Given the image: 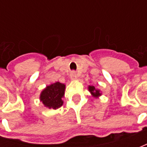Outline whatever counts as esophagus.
<instances>
[{
    "label": "esophagus",
    "instance_id": "1",
    "mask_svg": "<svg viewBox=\"0 0 147 147\" xmlns=\"http://www.w3.org/2000/svg\"><path fill=\"white\" fill-rule=\"evenodd\" d=\"M70 78L72 80H76L77 78H78L76 73H75L74 71H72L70 73Z\"/></svg>",
    "mask_w": 147,
    "mask_h": 147
}]
</instances>
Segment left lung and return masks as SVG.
I'll return each instance as SVG.
<instances>
[{"mask_svg": "<svg viewBox=\"0 0 147 147\" xmlns=\"http://www.w3.org/2000/svg\"><path fill=\"white\" fill-rule=\"evenodd\" d=\"M88 90H89V92H91V94L94 97H99V96L101 95L100 90L95 88L94 86H88Z\"/></svg>", "mask_w": 147, "mask_h": 147, "instance_id": "1", "label": "left lung"}]
</instances>
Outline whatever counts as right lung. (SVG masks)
<instances>
[{"instance_id":"right-lung-1","label":"right lung","mask_w":147,"mask_h":147,"mask_svg":"<svg viewBox=\"0 0 147 147\" xmlns=\"http://www.w3.org/2000/svg\"><path fill=\"white\" fill-rule=\"evenodd\" d=\"M65 85L56 82L47 86L40 95V100L49 109L56 110L63 105L62 98L65 96Z\"/></svg>"}]
</instances>
